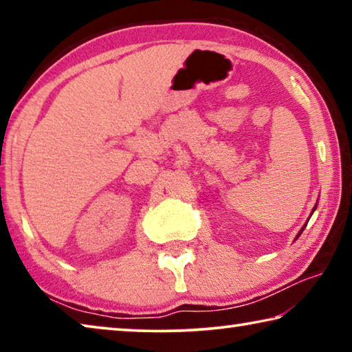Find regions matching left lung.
<instances>
[{"label": "left lung", "instance_id": "8db88e82", "mask_svg": "<svg viewBox=\"0 0 352 352\" xmlns=\"http://www.w3.org/2000/svg\"><path fill=\"white\" fill-rule=\"evenodd\" d=\"M314 210H315V208H314ZM306 225H307V223H306ZM306 225H305V226H306ZM305 226H302V228H301V231H300V234H301V233H302V230H305ZM300 234H298V236H296V237H300Z\"/></svg>", "mask_w": 352, "mask_h": 352}]
</instances>
